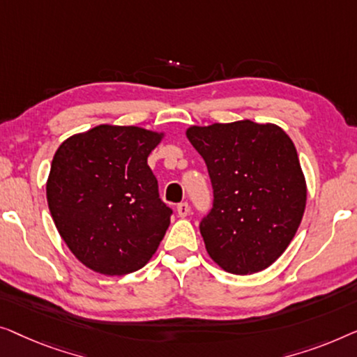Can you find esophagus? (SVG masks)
<instances>
[{
	"label": "esophagus",
	"mask_w": 357,
	"mask_h": 357,
	"mask_svg": "<svg viewBox=\"0 0 357 357\" xmlns=\"http://www.w3.org/2000/svg\"><path fill=\"white\" fill-rule=\"evenodd\" d=\"M189 210H190V207H189L188 202H181V204H178V207H176L178 215H179V217H183V218L188 217Z\"/></svg>",
	"instance_id": "obj_1"
}]
</instances>
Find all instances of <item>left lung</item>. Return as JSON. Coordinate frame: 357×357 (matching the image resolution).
Instances as JSON below:
<instances>
[{
	"label": "left lung",
	"instance_id": "8db88e82",
	"mask_svg": "<svg viewBox=\"0 0 357 357\" xmlns=\"http://www.w3.org/2000/svg\"><path fill=\"white\" fill-rule=\"evenodd\" d=\"M185 134L213 188V205L199 227L208 255L229 273L267 268L294 238L305 208L293 140L275 124L249 119L192 126Z\"/></svg>",
	"mask_w": 357,
	"mask_h": 357
}]
</instances>
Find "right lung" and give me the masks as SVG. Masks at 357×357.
Returning a JSON list of instances; mask_svg holds the SVG:
<instances>
[{"label": "right lung", "instance_id": "1", "mask_svg": "<svg viewBox=\"0 0 357 357\" xmlns=\"http://www.w3.org/2000/svg\"><path fill=\"white\" fill-rule=\"evenodd\" d=\"M162 134L102 124L69 137L54 153L47 183L53 222L85 267L103 275L142 268L169 227L147 165Z\"/></svg>", "mask_w": 357, "mask_h": 357}]
</instances>
